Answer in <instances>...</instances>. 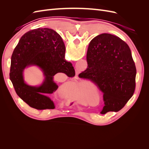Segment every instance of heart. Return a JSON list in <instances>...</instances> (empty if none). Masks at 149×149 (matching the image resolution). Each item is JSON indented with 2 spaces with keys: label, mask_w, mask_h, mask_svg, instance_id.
Here are the masks:
<instances>
[{
  "label": "heart",
  "mask_w": 149,
  "mask_h": 149,
  "mask_svg": "<svg viewBox=\"0 0 149 149\" xmlns=\"http://www.w3.org/2000/svg\"><path fill=\"white\" fill-rule=\"evenodd\" d=\"M80 86L79 85H72L69 88L70 89H71L72 91H78L80 90Z\"/></svg>",
  "instance_id": "obj_1"
}]
</instances>
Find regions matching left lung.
<instances>
[{
	"label": "left lung",
	"mask_w": 149,
	"mask_h": 149,
	"mask_svg": "<svg viewBox=\"0 0 149 149\" xmlns=\"http://www.w3.org/2000/svg\"><path fill=\"white\" fill-rule=\"evenodd\" d=\"M88 68L79 78L91 81L103 93L101 114L118 112L133 96L136 68L128 45L115 35L102 33L89 43Z\"/></svg>",
	"instance_id": "8db88e82"
}]
</instances>
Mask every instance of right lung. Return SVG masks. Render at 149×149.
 <instances>
[{"label": "right lung", "instance_id": "1", "mask_svg": "<svg viewBox=\"0 0 149 149\" xmlns=\"http://www.w3.org/2000/svg\"><path fill=\"white\" fill-rule=\"evenodd\" d=\"M65 49L61 36L50 29L31 30L20 39L11 58L10 79L17 95L31 107L54 109L49 97L58 88L54 76L63 73L68 77L74 76L73 65L65 59ZM30 65L37 66L43 72L45 79L38 87L30 86L24 81L23 71Z\"/></svg>", "mask_w": 149, "mask_h": 149}]
</instances>
